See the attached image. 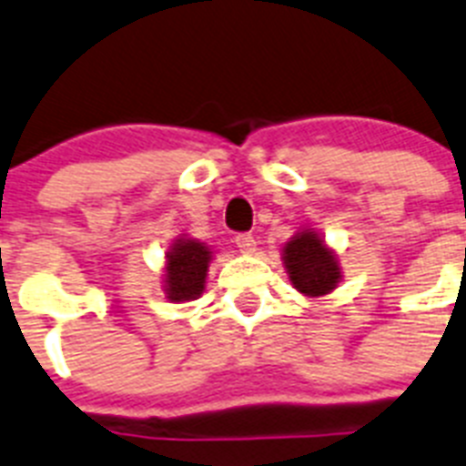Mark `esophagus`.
I'll return each instance as SVG.
<instances>
[{"label": "esophagus", "mask_w": 466, "mask_h": 466, "mask_svg": "<svg viewBox=\"0 0 466 466\" xmlns=\"http://www.w3.org/2000/svg\"><path fill=\"white\" fill-rule=\"evenodd\" d=\"M234 244H237L238 253H244V256H253L256 253V237H250V234H238L237 238H234Z\"/></svg>", "instance_id": "obj_1"}]
</instances>
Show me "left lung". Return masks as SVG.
Instances as JSON below:
<instances>
[{
    "label": "left lung",
    "instance_id": "obj_1",
    "mask_svg": "<svg viewBox=\"0 0 466 466\" xmlns=\"http://www.w3.org/2000/svg\"><path fill=\"white\" fill-rule=\"evenodd\" d=\"M281 260L290 286L311 300L330 295L342 281L338 253L314 228L298 229L281 246Z\"/></svg>",
    "mask_w": 466,
    "mask_h": 466
}]
</instances>
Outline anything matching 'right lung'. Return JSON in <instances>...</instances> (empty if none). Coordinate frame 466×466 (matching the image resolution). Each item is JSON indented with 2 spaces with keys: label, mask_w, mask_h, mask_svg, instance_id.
I'll return each mask as SVG.
<instances>
[{
  "label": "right lung",
  "mask_w": 466,
  "mask_h": 466,
  "mask_svg": "<svg viewBox=\"0 0 466 466\" xmlns=\"http://www.w3.org/2000/svg\"><path fill=\"white\" fill-rule=\"evenodd\" d=\"M213 262V248L199 238L180 234L164 253V290L168 302L197 300L206 290V277Z\"/></svg>",
  "instance_id": "right-lung-1"
}]
</instances>
